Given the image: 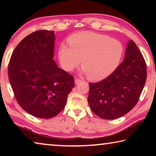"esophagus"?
Listing matches in <instances>:
<instances>
[{
	"label": "esophagus",
	"mask_w": 156,
	"mask_h": 156,
	"mask_svg": "<svg viewBox=\"0 0 156 156\" xmlns=\"http://www.w3.org/2000/svg\"><path fill=\"white\" fill-rule=\"evenodd\" d=\"M74 82H75V84H79L81 82V80L80 79H79V78H75V79H74Z\"/></svg>",
	"instance_id": "esophagus-1"
}]
</instances>
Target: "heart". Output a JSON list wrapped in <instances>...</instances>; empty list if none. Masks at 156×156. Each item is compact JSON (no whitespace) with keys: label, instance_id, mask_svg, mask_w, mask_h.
<instances>
[{"label":"heart","instance_id":"obj_1","mask_svg":"<svg viewBox=\"0 0 156 156\" xmlns=\"http://www.w3.org/2000/svg\"><path fill=\"white\" fill-rule=\"evenodd\" d=\"M69 45L60 44L58 58L62 67L71 72L80 62L82 72L91 80L109 76L119 66L124 54L122 43L103 34L83 31L68 38Z\"/></svg>","mask_w":156,"mask_h":156}]
</instances>
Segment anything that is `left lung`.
Instances as JSON below:
<instances>
[{
    "instance_id": "obj_1",
    "label": "left lung",
    "mask_w": 156,
    "mask_h": 156,
    "mask_svg": "<svg viewBox=\"0 0 156 156\" xmlns=\"http://www.w3.org/2000/svg\"><path fill=\"white\" fill-rule=\"evenodd\" d=\"M147 79V66L134 42L126 44L125 59L115 72L98 83H89L88 103L98 117L113 120L135 107Z\"/></svg>"
}]
</instances>
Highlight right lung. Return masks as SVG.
<instances>
[{"mask_svg": "<svg viewBox=\"0 0 156 156\" xmlns=\"http://www.w3.org/2000/svg\"><path fill=\"white\" fill-rule=\"evenodd\" d=\"M54 31L38 30L16 47L8 66L9 80L18 103L37 118H51L64 109L74 87L73 76L54 58Z\"/></svg>", "mask_w": 156, "mask_h": 156, "instance_id": "right-lung-1", "label": "right lung"}]
</instances>
